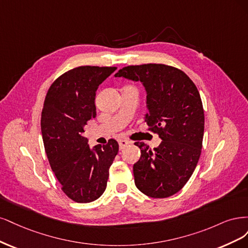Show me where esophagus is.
Instances as JSON below:
<instances>
[{
    "label": "esophagus",
    "instance_id": "esophagus-1",
    "mask_svg": "<svg viewBox=\"0 0 248 248\" xmlns=\"http://www.w3.org/2000/svg\"><path fill=\"white\" fill-rule=\"evenodd\" d=\"M118 144H119V148L124 149V148H125L126 146H129V145L131 144V142L127 141V140H124V139H122V140L118 141Z\"/></svg>",
    "mask_w": 248,
    "mask_h": 248
}]
</instances>
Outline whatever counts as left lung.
<instances>
[{"label": "left lung", "instance_id": "1", "mask_svg": "<svg viewBox=\"0 0 248 248\" xmlns=\"http://www.w3.org/2000/svg\"><path fill=\"white\" fill-rule=\"evenodd\" d=\"M115 77L143 83L145 123L162 139L154 149L135 143L141 150L133 167L135 185L151 198L173 196L186 186L201 155L205 117L197 86L185 72L163 63L127 66Z\"/></svg>", "mask_w": 248, "mask_h": 248}]
</instances>
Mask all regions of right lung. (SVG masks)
Instances as JSON below:
<instances>
[{
  "label": "right lung",
  "instance_id": "right-lung-1",
  "mask_svg": "<svg viewBox=\"0 0 248 248\" xmlns=\"http://www.w3.org/2000/svg\"><path fill=\"white\" fill-rule=\"evenodd\" d=\"M116 67L81 66L55 79L46 93L41 115L44 147L62 189L77 203H90L105 191L118 143L90 148L84 125L95 113L98 86Z\"/></svg>",
  "mask_w": 248,
  "mask_h": 248
}]
</instances>
